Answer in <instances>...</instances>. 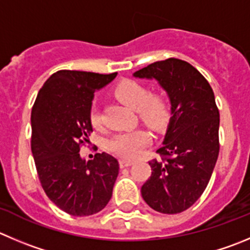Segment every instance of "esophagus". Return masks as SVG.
Returning <instances> with one entry per match:
<instances>
[{"mask_svg":"<svg viewBox=\"0 0 250 250\" xmlns=\"http://www.w3.org/2000/svg\"><path fill=\"white\" fill-rule=\"evenodd\" d=\"M119 165H120V168H126V167H130V166L134 165V161L121 158L120 161H119Z\"/></svg>","mask_w":250,"mask_h":250,"instance_id":"34e87169","label":"esophagus"}]
</instances>
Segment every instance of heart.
<instances>
[{
	"mask_svg": "<svg viewBox=\"0 0 250 250\" xmlns=\"http://www.w3.org/2000/svg\"><path fill=\"white\" fill-rule=\"evenodd\" d=\"M116 98L137 111L140 119L153 130H162L169 119V102L162 93H148L142 83L132 80H124L114 88ZM89 120L94 127L101 126V114L92 109ZM149 134L144 129L116 134L108 142L111 152L126 158H134L148 145Z\"/></svg>",
	"mask_w": 250,
	"mask_h": 250,
	"instance_id": "heart-1",
	"label": "heart"
}]
</instances>
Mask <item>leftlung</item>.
<instances>
[{"mask_svg": "<svg viewBox=\"0 0 250 250\" xmlns=\"http://www.w3.org/2000/svg\"><path fill=\"white\" fill-rule=\"evenodd\" d=\"M154 80L167 92L170 116L163 145L152 159V174L141 188L147 205L179 213L196 203L208 184L218 152L220 113L206 78L187 61L170 58L134 73Z\"/></svg>", "mask_w": 250, "mask_h": 250, "instance_id": "8db88e82", "label": "left lung"}]
</instances>
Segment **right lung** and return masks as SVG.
<instances>
[{
    "mask_svg": "<svg viewBox=\"0 0 250 250\" xmlns=\"http://www.w3.org/2000/svg\"><path fill=\"white\" fill-rule=\"evenodd\" d=\"M118 73L61 70L40 88L32 109V153L47 198L72 216L103 210L113 194L119 162L97 153L85 162L80 148L93 131L89 120L94 92Z\"/></svg>",
    "mask_w": 250,
    "mask_h": 250,
    "instance_id": "obj_1",
    "label": "right lung"
}]
</instances>
